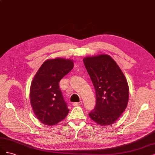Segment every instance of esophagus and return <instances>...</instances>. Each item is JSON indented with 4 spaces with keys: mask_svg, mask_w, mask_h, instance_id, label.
I'll return each mask as SVG.
<instances>
[{
    "mask_svg": "<svg viewBox=\"0 0 155 155\" xmlns=\"http://www.w3.org/2000/svg\"><path fill=\"white\" fill-rule=\"evenodd\" d=\"M82 101H81V102H74L73 104V105L74 106H81V105H82Z\"/></svg>",
    "mask_w": 155,
    "mask_h": 155,
    "instance_id": "34e87169",
    "label": "esophagus"
}]
</instances>
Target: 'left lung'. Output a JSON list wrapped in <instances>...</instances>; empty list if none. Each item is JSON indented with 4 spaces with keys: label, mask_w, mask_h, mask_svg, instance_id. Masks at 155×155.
Returning a JSON list of instances; mask_svg holds the SVG:
<instances>
[{
    "label": "left lung",
    "mask_w": 155,
    "mask_h": 155,
    "mask_svg": "<svg viewBox=\"0 0 155 155\" xmlns=\"http://www.w3.org/2000/svg\"><path fill=\"white\" fill-rule=\"evenodd\" d=\"M83 61L96 93V105L89 113L100 126L115 122L127 106L129 86L121 69L108 54L87 57Z\"/></svg>",
    "instance_id": "obj_1"
}]
</instances>
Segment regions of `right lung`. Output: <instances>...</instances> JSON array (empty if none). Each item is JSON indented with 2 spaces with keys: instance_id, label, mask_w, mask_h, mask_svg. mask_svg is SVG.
I'll return each mask as SVG.
<instances>
[{
  "instance_id": "obj_1",
  "label": "right lung",
  "mask_w": 155,
  "mask_h": 155,
  "mask_svg": "<svg viewBox=\"0 0 155 155\" xmlns=\"http://www.w3.org/2000/svg\"><path fill=\"white\" fill-rule=\"evenodd\" d=\"M73 66L71 59H48L35 75L29 98L35 114L43 124L53 126L67 117L69 109L60 89L59 82Z\"/></svg>"
}]
</instances>
